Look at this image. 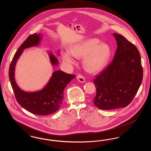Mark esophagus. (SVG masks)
<instances>
[{
    "label": "esophagus",
    "mask_w": 151,
    "mask_h": 151,
    "mask_svg": "<svg viewBox=\"0 0 151 151\" xmlns=\"http://www.w3.org/2000/svg\"><path fill=\"white\" fill-rule=\"evenodd\" d=\"M77 79L79 80V82L80 83H84L86 81V80L84 77L80 73H79L77 76Z\"/></svg>",
    "instance_id": "34e87169"
}]
</instances>
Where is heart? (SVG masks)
<instances>
[{
	"instance_id": "obj_1",
	"label": "heart",
	"mask_w": 151,
	"mask_h": 151,
	"mask_svg": "<svg viewBox=\"0 0 151 151\" xmlns=\"http://www.w3.org/2000/svg\"><path fill=\"white\" fill-rule=\"evenodd\" d=\"M70 52L75 57L83 58V65L89 72H99L102 70L111 55V50L108 45L101 43L96 38L87 40L74 45ZM63 60L67 64L74 63L73 58L68 53L65 54Z\"/></svg>"
}]
</instances>
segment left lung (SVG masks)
<instances>
[{
	"label": "left lung",
	"instance_id": "1",
	"mask_svg": "<svg viewBox=\"0 0 151 151\" xmlns=\"http://www.w3.org/2000/svg\"><path fill=\"white\" fill-rule=\"evenodd\" d=\"M117 49L113 60L96 76L95 106L102 110L125 108L141 85L143 71L137 47L124 36L114 33Z\"/></svg>",
	"mask_w": 151,
	"mask_h": 151
}]
</instances>
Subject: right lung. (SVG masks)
I'll use <instances>...</instances> for the list:
<instances>
[{
    "mask_svg": "<svg viewBox=\"0 0 151 151\" xmlns=\"http://www.w3.org/2000/svg\"><path fill=\"white\" fill-rule=\"evenodd\" d=\"M41 37L40 35H31L22 44L14 55L9 68V78L17 102L30 113L38 115L52 114L58 110L63 101L64 89L67 84L75 78V75L68 74L62 71L52 73L49 82L43 89L35 92H25L16 83L14 67L24 49L38 45ZM51 64L57 65V58L50 54Z\"/></svg>",
    "mask_w": 151,
    "mask_h": 151,
    "instance_id": "obj_1",
    "label": "right lung"
}]
</instances>
